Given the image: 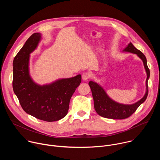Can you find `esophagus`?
Returning a JSON list of instances; mask_svg holds the SVG:
<instances>
[{
	"mask_svg": "<svg viewBox=\"0 0 160 160\" xmlns=\"http://www.w3.org/2000/svg\"><path fill=\"white\" fill-rule=\"evenodd\" d=\"M91 77V75L89 72H85L82 74V79L83 80H87L88 78H90Z\"/></svg>",
	"mask_w": 160,
	"mask_h": 160,
	"instance_id": "1",
	"label": "esophagus"
}]
</instances>
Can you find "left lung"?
Returning a JSON list of instances; mask_svg holds the SVG:
<instances>
[{"label": "left lung", "mask_w": 160, "mask_h": 160, "mask_svg": "<svg viewBox=\"0 0 160 160\" xmlns=\"http://www.w3.org/2000/svg\"><path fill=\"white\" fill-rule=\"evenodd\" d=\"M125 51L136 54L143 62L144 66L147 73L146 78V92L144 96L138 102L131 105H124L116 102L110 98L104 90L97 83L92 81L89 82L92 96L94 101V108L97 113L103 118L112 119H124L130 117L143 103L148 95V81L149 78L150 72L147 65V60L143 53L136 49L133 44L130 42L124 49Z\"/></svg>", "instance_id": "left-lung-1"}]
</instances>
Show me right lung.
<instances>
[{"instance_id":"obj_1","label":"right lung","mask_w":160,"mask_h":160,"mask_svg":"<svg viewBox=\"0 0 160 160\" xmlns=\"http://www.w3.org/2000/svg\"><path fill=\"white\" fill-rule=\"evenodd\" d=\"M41 34L26 41L13 61L12 87L23 110L47 122L57 121L68 113L70 98L82 81L81 75L59 80L49 85L36 84L29 75V54L38 46Z\"/></svg>"}]
</instances>
